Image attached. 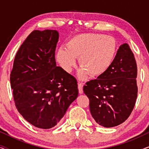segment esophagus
I'll list each match as a JSON object with an SVG mask.
<instances>
[{
	"mask_svg": "<svg viewBox=\"0 0 149 149\" xmlns=\"http://www.w3.org/2000/svg\"><path fill=\"white\" fill-rule=\"evenodd\" d=\"M83 85L82 83L79 82L78 83V88H79V92L80 94H82L83 93Z\"/></svg>",
	"mask_w": 149,
	"mask_h": 149,
	"instance_id": "1",
	"label": "esophagus"
}]
</instances>
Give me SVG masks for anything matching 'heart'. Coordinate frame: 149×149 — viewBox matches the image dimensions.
<instances>
[{
	"mask_svg": "<svg viewBox=\"0 0 149 149\" xmlns=\"http://www.w3.org/2000/svg\"><path fill=\"white\" fill-rule=\"evenodd\" d=\"M117 52L115 38L97 33L80 34L71 38L66 47H61L56 54L60 66L70 72L79 58L80 77L88 74L97 77L104 74L110 68Z\"/></svg>",
	"mask_w": 149,
	"mask_h": 149,
	"instance_id": "heart-1",
	"label": "heart"
}]
</instances>
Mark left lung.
I'll return each instance as SVG.
<instances>
[{
  "label": "left lung",
  "mask_w": 149,
  "mask_h": 149,
  "mask_svg": "<svg viewBox=\"0 0 149 149\" xmlns=\"http://www.w3.org/2000/svg\"><path fill=\"white\" fill-rule=\"evenodd\" d=\"M137 65L130 46L119 47L110 68L96 79L86 83L85 94L95 122L104 127L123 123L129 117L137 98Z\"/></svg>",
  "instance_id": "8db88e82"
}]
</instances>
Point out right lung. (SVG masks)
<instances>
[{"instance_id":"right-lung-1","label":"right lung","mask_w":149,"mask_h":149,"mask_svg":"<svg viewBox=\"0 0 149 149\" xmlns=\"http://www.w3.org/2000/svg\"><path fill=\"white\" fill-rule=\"evenodd\" d=\"M59 33L34 30L16 54L10 75L15 107L32 125L50 129L78 97L76 79L56 66Z\"/></svg>"}]
</instances>
